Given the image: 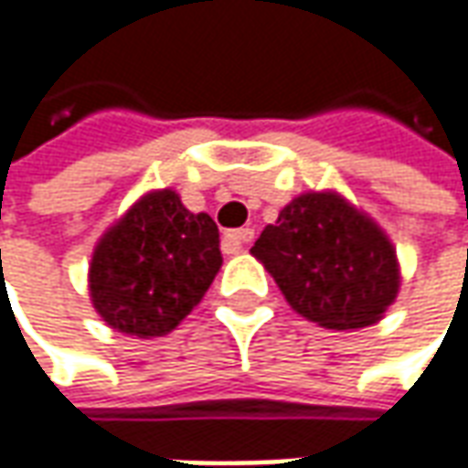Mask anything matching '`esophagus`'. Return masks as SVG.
<instances>
[{"label":"esophagus","instance_id":"34e87169","mask_svg":"<svg viewBox=\"0 0 468 468\" xmlns=\"http://www.w3.org/2000/svg\"><path fill=\"white\" fill-rule=\"evenodd\" d=\"M252 229H234V231H226L224 234V250L226 252H242L247 242H252Z\"/></svg>","mask_w":468,"mask_h":468}]
</instances>
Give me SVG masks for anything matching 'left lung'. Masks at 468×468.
Returning a JSON list of instances; mask_svg holds the SVG:
<instances>
[{"instance_id": "8db88e82", "label": "left lung", "mask_w": 468, "mask_h": 468, "mask_svg": "<svg viewBox=\"0 0 468 468\" xmlns=\"http://www.w3.org/2000/svg\"><path fill=\"white\" fill-rule=\"evenodd\" d=\"M250 252L294 313L331 331L375 325L401 289L386 229L335 189L297 195Z\"/></svg>"}]
</instances>
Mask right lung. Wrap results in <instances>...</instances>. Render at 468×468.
<instances>
[{
	"mask_svg": "<svg viewBox=\"0 0 468 468\" xmlns=\"http://www.w3.org/2000/svg\"><path fill=\"white\" fill-rule=\"evenodd\" d=\"M218 226L171 187L148 189L99 237L88 294L119 333L155 338L187 317L221 271Z\"/></svg>",
	"mask_w": 468,
	"mask_h": 468,
	"instance_id": "add662e5",
	"label": "right lung"
}]
</instances>
